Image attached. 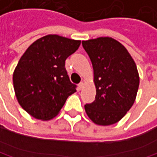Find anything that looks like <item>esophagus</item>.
Masks as SVG:
<instances>
[{
  "label": "esophagus",
  "instance_id": "1",
  "mask_svg": "<svg viewBox=\"0 0 157 157\" xmlns=\"http://www.w3.org/2000/svg\"><path fill=\"white\" fill-rule=\"evenodd\" d=\"M82 87H83V82H80V83L78 84L79 90H82Z\"/></svg>",
  "mask_w": 157,
  "mask_h": 157
}]
</instances>
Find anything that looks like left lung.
Returning <instances> with one entry per match:
<instances>
[{
	"label": "left lung",
	"instance_id": "left-lung-1",
	"mask_svg": "<svg viewBox=\"0 0 157 157\" xmlns=\"http://www.w3.org/2000/svg\"><path fill=\"white\" fill-rule=\"evenodd\" d=\"M93 67L95 100L84 105L86 114L101 126L117 123L132 107L139 85L136 65L119 41L98 37L82 41Z\"/></svg>",
	"mask_w": 157,
	"mask_h": 157
}]
</instances>
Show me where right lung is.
<instances>
[{
    "label": "right lung",
    "instance_id": "right-lung-1",
    "mask_svg": "<svg viewBox=\"0 0 157 157\" xmlns=\"http://www.w3.org/2000/svg\"><path fill=\"white\" fill-rule=\"evenodd\" d=\"M80 44V40L48 35L25 51L13 73V86L20 105L29 115L41 121L51 120L68 96L76 92L64 65Z\"/></svg>",
    "mask_w": 157,
    "mask_h": 157
}]
</instances>
